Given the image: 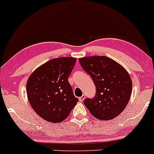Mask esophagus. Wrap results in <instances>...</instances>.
<instances>
[{
    "instance_id": "1",
    "label": "esophagus",
    "mask_w": 154,
    "mask_h": 154,
    "mask_svg": "<svg viewBox=\"0 0 154 154\" xmlns=\"http://www.w3.org/2000/svg\"><path fill=\"white\" fill-rule=\"evenodd\" d=\"M85 95H82V96H81V97H79V101L82 102L83 100H85Z\"/></svg>"
}]
</instances>
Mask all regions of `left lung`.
Here are the masks:
<instances>
[{
	"instance_id": "obj_1",
	"label": "left lung",
	"mask_w": 154,
	"mask_h": 154,
	"mask_svg": "<svg viewBox=\"0 0 154 154\" xmlns=\"http://www.w3.org/2000/svg\"><path fill=\"white\" fill-rule=\"evenodd\" d=\"M79 61L96 88L94 98L84 100L92 115L101 120H109L119 115L132 94V79L127 70L104 56H87L79 59Z\"/></svg>"
}]
</instances>
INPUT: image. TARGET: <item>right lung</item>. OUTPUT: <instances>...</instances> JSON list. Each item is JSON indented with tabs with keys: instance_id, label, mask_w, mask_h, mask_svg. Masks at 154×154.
Returning <instances> with one entry per match:
<instances>
[{
	"instance_id": "right-lung-1",
	"label": "right lung",
	"mask_w": 154,
	"mask_h": 154,
	"mask_svg": "<svg viewBox=\"0 0 154 154\" xmlns=\"http://www.w3.org/2000/svg\"><path fill=\"white\" fill-rule=\"evenodd\" d=\"M76 61L73 57L53 59L37 68L28 78V100L36 114L49 122L66 119L78 102L68 82Z\"/></svg>"
}]
</instances>
